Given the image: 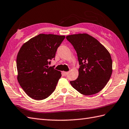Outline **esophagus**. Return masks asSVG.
I'll return each instance as SVG.
<instances>
[{"label": "esophagus", "mask_w": 129, "mask_h": 129, "mask_svg": "<svg viewBox=\"0 0 129 129\" xmlns=\"http://www.w3.org/2000/svg\"><path fill=\"white\" fill-rule=\"evenodd\" d=\"M68 73H69V72H67V71H63V74H64V76H67V75L68 74Z\"/></svg>", "instance_id": "1"}]
</instances>
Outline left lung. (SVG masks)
I'll use <instances>...</instances> for the list:
<instances>
[{"label":"left lung","instance_id":"left-lung-1","mask_svg":"<svg viewBox=\"0 0 129 129\" xmlns=\"http://www.w3.org/2000/svg\"><path fill=\"white\" fill-rule=\"evenodd\" d=\"M77 53L78 78L71 81L73 87L83 95L97 93L107 85L112 74V60L108 50L97 40L87 34L67 36Z\"/></svg>","mask_w":129,"mask_h":129}]
</instances>
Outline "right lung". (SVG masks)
<instances>
[{
  "instance_id": "obj_1",
  "label": "right lung",
  "mask_w": 129,
  "mask_h": 129,
  "mask_svg": "<svg viewBox=\"0 0 129 129\" xmlns=\"http://www.w3.org/2000/svg\"><path fill=\"white\" fill-rule=\"evenodd\" d=\"M65 36L40 34L24 43L17 54V80L29 97L42 100L54 91L60 71L49 67Z\"/></svg>"
}]
</instances>
